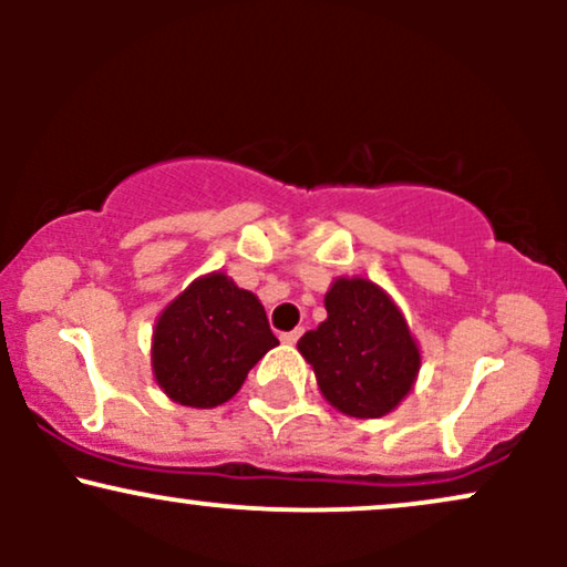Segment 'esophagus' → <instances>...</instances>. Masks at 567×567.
Here are the masks:
<instances>
[{"mask_svg": "<svg viewBox=\"0 0 567 567\" xmlns=\"http://www.w3.org/2000/svg\"><path fill=\"white\" fill-rule=\"evenodd\" d=\"M301 333H303V328H296V330H290V333H282L279 338H282V343H296L298 338H301Z\"/></svg>", "mask_w": 567, "mask_h": 567, "instance_id": "esophagus-1", "label": "esophagus"}]
</instances>
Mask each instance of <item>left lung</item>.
<instances>
[{"mask_svg":"<svg viewBox=\"0 0 567 567\" xmlns=\"http://www.w3.org/2000/svg\"><path fill=\"white\" fill-rule=\"evenodd\" d=\"M328 320L301 336L298 351L324 400L354 419L392 413L413 389L421 351L386 290L362 277H338L324 296Z\"/></svg>","mask_w":567,"mask_h":567,"instance_id":"8db88e82","label":"left lung"}]
</instances>
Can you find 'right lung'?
Segmentation results:
<instances>
[{"instance_id": "1", "label": "right lung", "mask_w": 567, "mask_h": 567, "mask_svg": "<svg viewBox=\"0 0 567 567\" xmlns=\"http://www.w3.org/2000/svg\"><path fill=\"white\" fill-rule=\"evenodd\" d=\"M277 343L261 301L213 271L194 279L157 317L152 370L173 402L216 408L239 392L250 368Z\"/></svg>"}]
</instances>
